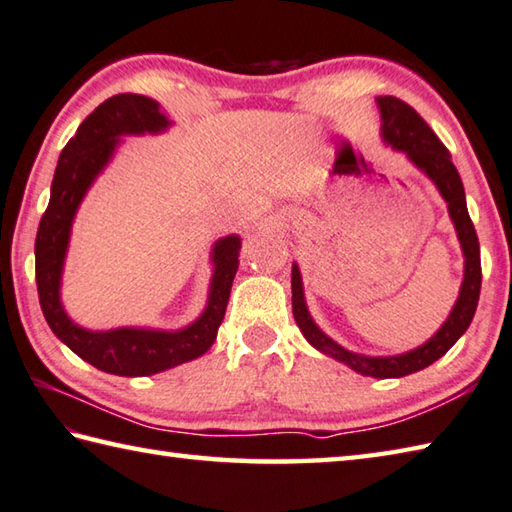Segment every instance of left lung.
Here are the masks:
<instances>
[{
    "label": "left lung",
    "mask_w": 512,
    "mask_h": 512,
    "mask_svg": "<svg viewBox=\"0 0 512 512\" xmlns=\"http://www.w3.org/2000/svg\"><path fill=\"white\" fill-rule=\"evenodd\" d=\"M379 117H382V139L393 150H399L408 157V162L430 179L439 190V195L448 206V217L455 226V233L464 253V279L459 286L457 302L446 317V322L439 326L437 333L413 350L399 355H362L353 353L344 346H339L335 339H330L322 328L315 324L313 315L308 313L306 297H304V282L299 266L293 262V275H290V286H293V315L295 322L306 337V342L317 348L319 353L337 359V362L353 368L355 373L375 379H393L406 377L417 370L435 364L439 357H444L453 344L462 337L470 322H473L479 288H482V259H479V242L475 226L470 222L466 208V193L462 177L450 159L446 146L439 142V137L430 130V126L419 117L413 108L404 104L397 97H377Z\"/></svg>",
    "instance_id": "obj_1"
}]
</instances>
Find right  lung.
Returning <instances> with one entry per match:
<instances>
[{
	"label": "right lung",
	"instance_id": "add662e5",
	"mask_svg": "<svg viewBox=\"0 0 512 512\" xmlns=\"http://www.w3.org/2000/svg\"><path fill=\"white\" fill-rule=\"evenodd\" d=\"M173 126L155 99L115 95L90 113L59 155L50 202L35 239V277L42 313L50 330L84 362L119 377H146L202 357L222 324L242 237H219L210 250L208 299L195 322L179 330L122 326L90 330L70 319L62 304V275L73 222L90 186L113 162L122 137L159 135Z\"/></svg>",
	"mask_w": 512,
	"mask_h": 512
}]
</instances>
